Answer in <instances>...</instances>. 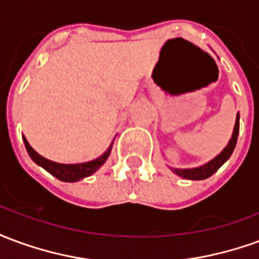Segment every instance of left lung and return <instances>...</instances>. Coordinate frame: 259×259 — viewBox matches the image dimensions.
<instances>
[{"label":"left lung","mask_w":259,"mask_h":259,"mask_svg":"<svg viewBox=\"0 0 259 259\" xmlns=\"http://www.w3.org/2000/svg\"><path fill=\"white\" fill-rule=\"evenodd\" d=\"M239 129H240V115L237 113L236 116V123H234L233 135H232V139L229 140L228 146L225 147L221 154H218L217 157L211 159L209 162L204 163L201 166H197V168L191 169H178V168H170L174 170L175 174L183 178V179L189 180H204L206 178H209L212 175L217 172L218 169L222 166L223 163L228 161L230 155L233 154L234 147H236V143H237V136H239Z\"/></svg>","instance_id":"obj_1"}]
</instances>
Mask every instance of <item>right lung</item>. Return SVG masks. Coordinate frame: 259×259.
Here are the masks:
<instances>
[{
    "mask_svg": "<svg viewBox=\"0 0 259 259\" xmlns=\"http://www.w3.org/2000/svg\"><path fill=\"white\" fill-rule=\"evenodd\" d=\"M23 141H25V147L30 158L37 163L40 165L41 168H44L47 172L55 176L57 179L62 180V182H77V180H81L93 175L96 170L101 168L102 165L105 163V161L109 157L111 154V150H112V144L113 141L109 144V147L107 148V151L102 154L101 157L96 158L93 161H89V162H83V163H58L54 162V161H50L47 158L41 157L38 152H36L31 146L27 143L25 137H23Z\"/></svg>",
    "mask_w": 259,
    "mask_h": 259,
    "instance_id": "right-lung-1",
    "label": "right lung"
}]
</instances>
